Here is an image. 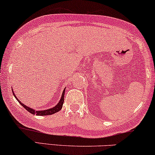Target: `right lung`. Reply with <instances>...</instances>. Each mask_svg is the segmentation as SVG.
<instances>
[{
  "mask_svg": "<svg viewBox=\"0 0 155 155\" xmlns=\"http://www.w3.org/2000/svg\"><path fill=\"white\" fill-rule=\"evenodd\" d=\"M64 93H65V89L63 91V93H62V96H61V99H60L59 102H58L57 105H56L54 107H53V108H51V109H47V110H43V111H36V110H34V109L29 108L28 107L24 105L23 104L21 103V101L18 100V98H16V97H15L13 92V94L15 96V99H17V101H18V102L20 103L22 105L27 111L32 114H36V115H38V116H46V115H51V114H53L58 112V111H60L62 107H63V104H64Z\"/></svg>",
  "mask_w": 155,
  "mask_h": 155,
  "instance_id": "add662e5",
  "label": "right lung"
}]
</instances>
